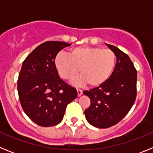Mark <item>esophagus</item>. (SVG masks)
I'll use <instances>...</instances> for the list:
<instances>
[{"mask_svg": "<svg viewBox=\"0 0 153 153\" xmlns=\"http://www.w3.org/2000/svg\"><path fill=\"white\" fill-rule=\"evenodd\" d=\"M76 91H77L78 97H80V96L83 94V90H80V89H76Z\"/></svg>", "mask_w": 153, "mask_h": 153, "instance_id": "esophagus-1", "label": "esophagus"}]
</instances>
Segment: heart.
Returning <instances> with one entry per match:
<instances>
[{"label":"heart","instance_id":"b5f03b06","mask_svg":"<svg viewBox=\"0 0 153 153\" xmlns=\"http://www.w3.org/2000/svg\"><path fill=\"white\" fill-rule=\"evenodd\" d=\"M54 65L63 79L71 80L79 70L81 75L74 84L88 83L90 87H99L112 77L117 67V55L112 50L83 46L70 49L69 56L63 52L58 53Z\"/></svg>","mask_w":153,"mask_h":153}]
</instances>
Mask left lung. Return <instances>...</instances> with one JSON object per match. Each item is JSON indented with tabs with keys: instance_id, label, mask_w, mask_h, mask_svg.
Here are the masks:
<instances>
[{
	"instance_id": "left-lung-1",
	"label": "left lung",
	"mask_w": 153,
	"mask_h": 153,
	"mask_svg": "<svg viewBox=\"0 0 153 153\" xmlns=\"http://www.w3.org/2000/svg\"><path fill=\"white\" fill-rule=\"evenodd\" d=\"M109 48L117 55V67L105 84L83 91L90 99L84 111L89 123L97 128H109L129 113L136 97L137 71L129 56L113 45Z\"/></svg>"
}]
</instances>
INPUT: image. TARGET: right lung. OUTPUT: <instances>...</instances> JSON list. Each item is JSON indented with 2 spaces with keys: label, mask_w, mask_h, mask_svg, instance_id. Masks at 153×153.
<instances>
[{
  "label": "right lung",
  "mask_w": 153,
  "mask_h": 153,
  "mask_svg": "<svg viewBox=\"0 0 153 153\" xmlns=\"http://www.w3.org/2000/svg\"><path fill=\"white\" fill-rule=\"evenodd\" d=\"M61 41H47L36 47L23 62L17 79V91L24 113L40 126L57 125L67 106L77 92L59 76L56 55L70 46Z\"/></svg>",
  "instance_id": "add662e5"
}]
</instances>
